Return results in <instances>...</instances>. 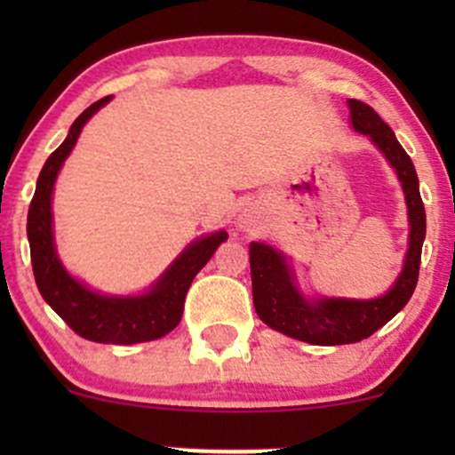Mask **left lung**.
<instances>
[{
  "instance_id": "1",
  "label": "left lung",
  "mask_w": 455,
  "mask_h": 455,
  "mask_svg": "<svg viewBox=\"0 0 455 455\" xmlns=\"http://www.w3.org/2000/svg\"><path fill=\"white\" fill-rule=\"evenodd\" d=\"M351 122L357 132L368 134L383 151L385 158L398 173L402 190L409 207V252H406L404 269L400 278L383 297L370 301L355 299H318L315 304L304 299L293 275L286 267L284 257L265 243H250V274H252V297L257 315L265 325L295 340L336 347V344H353L372 336L377 329L391 321L406 301L419 278L421 245L426 237V210L419 195V180L415 166L409 158L391 128L374 113L370 104L362 100H348Z\"/></svg>"
}]
</instances>
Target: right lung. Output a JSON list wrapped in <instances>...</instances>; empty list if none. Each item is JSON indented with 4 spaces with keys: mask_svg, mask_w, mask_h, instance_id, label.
I'll use <instances>...</instances> for the list:
<instances>
[{
    "mask_svg": "<svg viewBox=\"0 0 455 455\" xmlns=\"http://www.w3.org/2000/svg\"><path fill=\"white\" fill-rule=\"evenodd\" d=\"M111 96L93 102L72 124L64 143L57 148L40 171L36 195L28 213V237L31 250V267L36 284L44 301L68 323L72 331L92 342L102 344H137L166 336L180 325L184 315L186 293L195 275L205 267L207 260L222 242L227 231L201 237L184 250L149 293L139 297H107L83 286L61 267L53 243V218H51V195L61 164L75 148L78 134L87 119L104 107Z\"/></svg>",
    "mask_w": 455,
    "mask_h": 455,
    "instance_id": "add662e5",
    "label": "right lung"
}]
</instances>
